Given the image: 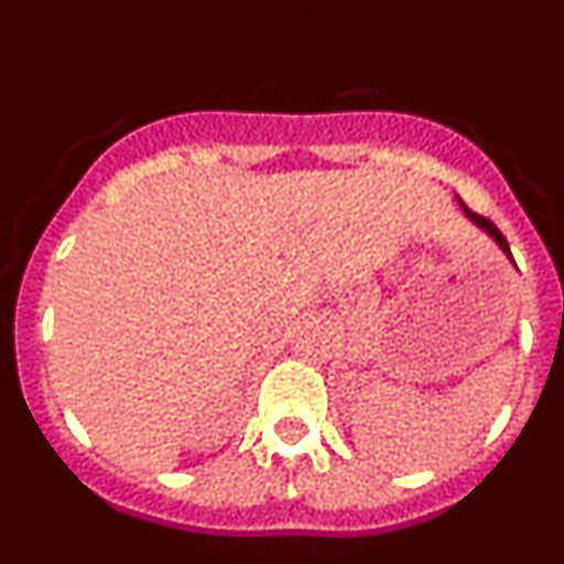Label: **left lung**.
I'll return each mask as SVG.
<instances>
[{
  "label": "left lung",
  "instance_id": "obj_1",
  "mask_svg": "<svg viewBox=\"0 0 564 564\" xmlns=\"http://www.w3.org/2000/svg\"><path fill=\"white\" fill-rule=\"evenodd\" d=\"M460 208H463V214H466L468 220H475V223H477V226H480V228H486V231H488V234H491V237H495V239H497V246H500V248H502V251H506V257H511V248H508V239H506V237H502V231H500V228H497V226H495V223L488 220V217H482V214L471 212V208H468V206H466V203H460ZM511 259H514V257H511Z\"/></svg>",
  "mask_w": 564,
  "mask_h": 564
}]
</instances>
